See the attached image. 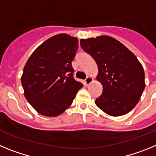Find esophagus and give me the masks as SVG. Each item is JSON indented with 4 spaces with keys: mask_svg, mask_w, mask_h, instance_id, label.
Listing matches in <instances>:
<instances>
[{
    "mask_svg": "<svg viewBox=\"0 0 156 156\" xmlns=\"http://www.w3.org/2000/svg\"><path fill=\"white\" fill-rule=\"evenodd\" d=\"M92 81H93V78H91L90 76H87L86 79H85V83H86V84H89V83H90Z\"/></svg>",
    "mask_w": 156,
    "mask_h": 156,
    "instance_id": "obj_1",
    "label": "esophagus"
}]
</instances>
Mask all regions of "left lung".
Wrapping results in <instances>:
<instances>
[{
    "label": "left lung",
    "instance_id": "8db88e82",
    "mask_svg": "<svg viewBox=\"0 0 156 156\" xmlns=\"http://www.w3.org/2000/svg\"><path fill=\"white\" fill-rule=\"evenodd\" d=\"M83 50L96 62L101 94L95 100L99 108L112 116L131 111L145 87L143 67L122 43L108 36L81 39Z\"/></svg>",
    "mask_w": 156,
    "mask_h": 156
}]
</instances>
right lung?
<instances>
[{
  "label": "right lung",
  "mask_w": 156,
  "mask_h": 156,
  "mask_svg": "<svg viewBox=\"0 0 156 156\" xmlns=\"http://www.w3.org/2000/svg\"><path fill=\"white\" fill-rule=\"evenodd\" d=\"M78 39L65 34L54 36L32 54L21 78L25 97L45 116H57L72 105L83 85L73 78L72 61Z\"/></svg>",
  "instance_id": "right-lung-1"
}]
</instances>
